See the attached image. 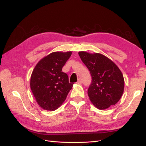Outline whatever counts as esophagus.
<instances>
[{
    "mask_svg": "<svg viewBox=\"0 0 146 146\" xmlns=\"http://www.w3.org/2000/svg\"><path fill=\"white\" fill-rule=\"evenodd\" d=\"M77 83L78 84H81V83H82L81 79H80V78H78V81H77Z\"/></svg>",
    "mask_w": 146,
    "mask_h": 146,
    "instance_id": "obj_1",
    "label": "esophagus"
}]
</instances>
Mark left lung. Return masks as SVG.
<instances>
[{
    "label": "left lung",
    "instance_id": "left-lung-1",
    "mask_svg": "<svg viewBox=\"0 0 146 146\" xmlns=\"http://www.w3.org/2000/svg\"><path fill=\"white\" fill-rule=\"evenodd\" d=\"M78 55L92 77L88 90L92 104L99 110L107 109L117 104L124 90V79L121 70L102 54L82 51Z\"/></svg>",
    "mask_w": 146,
    "mask_h": 146
}]
</instances>
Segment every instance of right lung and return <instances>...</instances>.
Instances as JSON below:
<instances>
[{"label": "right lung", "mask_w": 146, "mask_h": 146, "mask_svg": "<svg viewBox=\"0 0 146 146\" xmlns=\"http://www.w3.org/2000/svg\"><path fill=\"white\" fill-rule=\"evenodd\" d=\"M72 52H55L44 57L35 66L30 88L38 104L44 110L54 111L66 100L73 86L68 75L61 71Z\"/></svg>", "instance_id": "add662e5"}]
</instances>
